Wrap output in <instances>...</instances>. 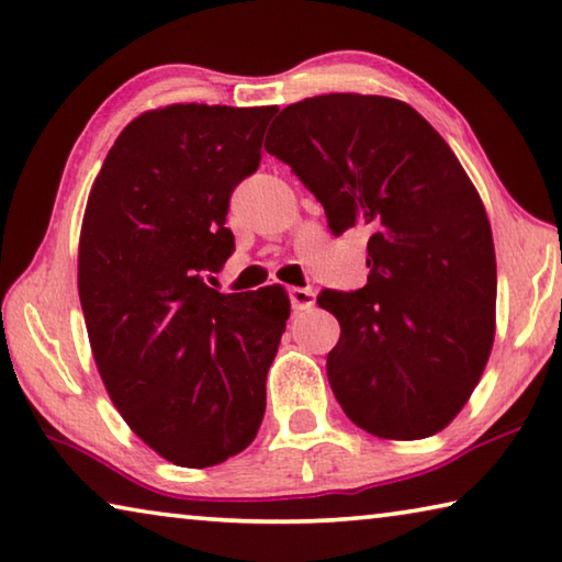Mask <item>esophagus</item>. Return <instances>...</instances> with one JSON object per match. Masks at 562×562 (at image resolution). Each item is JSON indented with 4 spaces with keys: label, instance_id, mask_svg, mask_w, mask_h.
Listing matches in <instances>:
<instances>
[{
    "label": "esophagus",
    "instance_id": "obj_1",
    "mask_svg": "<svg viewBox=\"0 0 562 562\" xmlns=\"http://www.w3.org/2000/svg\"><path fill=\"white\" fill-rule=\"evenodd\" d=\"M290 302H292V310H295V313H300V310H310L315 305V292L310 288H292Z\"/></svg>",
    "mask_w": 562,
    "mask_h": 562
}]
</instances>
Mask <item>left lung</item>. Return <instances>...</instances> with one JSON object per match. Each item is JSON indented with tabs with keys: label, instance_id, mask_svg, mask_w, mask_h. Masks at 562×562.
Wrapping results in <instances>:
<instances>
[{
	"label": "left lung",
	"instance_id": "8db88e82",
	"mask_svg": "<svg viewBox=\"0 0 562 562\" xmlns=\"http://www.w3.org/2000/svg\"><path fill=\"white\" fill-rule=\"evenodd\" d=\"M278 120L265 149L323 204L329 233H370L368 284L317 295L340 323L329 387L362 430L430 438L473 395L495 337L483 200L448 142L400 100L319 94Z\"/></svg>",
	"mask_w": 562,
	"mask_h": 562
}]
</instances>
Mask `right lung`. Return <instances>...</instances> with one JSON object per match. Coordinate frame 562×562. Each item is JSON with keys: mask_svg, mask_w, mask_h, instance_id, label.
Segmentation results:
<instances>
[{"mask_svg": "<svg viewBox=\"0 0 562 562\" xmlns=\"http://www.w3.org/2000/svg\"><path fill=\"white\" fill-rule=\"evenodd\" d=\"M274 112L169 104L139 114L87 200L79 302L97 370L124 423L180 468L243 452L265 415L288 292L225 295L204 274L233 255L229 198L260 167Z\"/></svg>", "mask_w": 562, "mask_h": 562, "instance_id": "1", "label": "right lung"}]
</instances>
